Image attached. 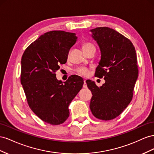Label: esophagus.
<instances>
[{
	"mask_svg": "<svg viewBox=\"0 0 154 154\" xmlns=\"http://www.w3.org/2000/svg\"><path fill=\"white\" fill-rule=\"evenodd\" d=\"M83 88H87V85H86V81H84V84H83Z\"/></svg>",
	"mask_w": 154,
	"mask_h": 154,
	"instance_id": "34e87169",
	"label": "esophagus"
}]
</instances>
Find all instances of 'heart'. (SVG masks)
I'll return each mask as SVG.
<instances>
[{
	"mask_svg": "<svg viewBox=\"0 0 154 154\" xmlns=\"http://www.w3.org/2000/svg\"><path fill=\"white\" fill-rule=\"evenodd\" d=\"M91 48H95V47L91 43H90V42H85L83 44L82 46V50L85 52H86L88 50L91 49ZM75 71L79 75H80L81 76H85V77L87 76L89 73L88 69L85 67H79L76 69Z\"/></svg>",
	"mask_w": 154,
	"mask_h": 154,
	"instance_id": "heart-1",
	"label": "heart"
}]
</instances>
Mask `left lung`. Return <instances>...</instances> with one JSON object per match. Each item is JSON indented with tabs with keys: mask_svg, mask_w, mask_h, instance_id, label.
Here are the masks:
<instances>
[{
	"mask_svg": "<svg viewBox=\"0 0 154 154\" xmlns=\"http://www.w3.org/2000/svg\"><path fill=\"white\" fill-rule=\"evenodd\" d=\"M91 32L101 52L95 76L104 78L105 83L98 87L86 81L93 95L90 108L96 118L109 121L119 116L132 99L139 73L137 55L131 42L115 29L99 27Z\"/></svg>",
	"mask_w": 154,
	"mask_h": 154,
	"instance_id": "1",
	"label": "left lung"
}]
</instances>
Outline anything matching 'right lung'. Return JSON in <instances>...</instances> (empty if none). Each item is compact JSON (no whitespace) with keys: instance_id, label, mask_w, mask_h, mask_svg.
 <instances>
[{"instance_id":"1","label":"right lung","mask_w":154,"mask_h":154,"mask_svg":"<svg viewBox=\"0 0 154 154\" xmlns=\"http://www.w3.org/2000/svg\"><path fill=\"white\" fill-rule=\"evenodd\" d=\"M75 33L51 31L33 42L21 59L20 82L29 107L47 123L59 125L69 115L68 106L83 85V79L73 75L64 82L55 72L66 63L70 48L76 42Z\"/></svg>"}]
</instances>
